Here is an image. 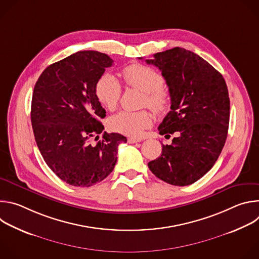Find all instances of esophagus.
Masks as SVG:
<instances>
[{"mask_svg": "<svg viewBox=\"0 0 259 259\" xmlns=\"http://www.w3.org/2000/svg\"><path fill=\"white\" fill-rule=\"evenodd\" d=\"M141 141V139H139V138H128V142L129 143H136V142H140Z\"/></svg>", "mask_w": 259, "mask_h": 259, "instance_id": "34e87169", "label": "esophagus"}]
</instances>
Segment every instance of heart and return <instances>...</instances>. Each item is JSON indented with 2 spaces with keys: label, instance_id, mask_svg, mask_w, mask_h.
I'll return each instance as SVG.
<instances>
[{
  "label": "heart",
  "instance_id": "b5f03b06",
  "mask_svg": "<svg viewBox=\"0 0 259 259\" xmlns=\"http://www.w3.org/2000/svg\"><path fill=\"white\" fill-rule=\"evenodd\" d=\"M125 83L144 93L143 105H147L155 113H163L170 102V95L164 86V78L156 69L142 64H131L123 69ZM95 93L99 102L107 109L113 110L121 97L122 86L118 79L104 73L96 83ZM152 124V115L147 110L120 112L108 121V126L115 132L130 137H139Z\"/></svg>",
  "mask_w": 259,
  "mask_h": 259
}]
</instances>
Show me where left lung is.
I'll return each instance as SVG.
<instances>
[{
    "mask_svg": "<svg viewBox=\"0 0 259 259\" xmlns=\"http://www.w3.org/2000/svg\"><path fill=\"white\" fill-rule=\"evenodd\" d=\"M145 62L162 71L171 98L159 133L177 134L172 144L162 145V155L149 168L172 186H189L213 167L225 146L230 123L226 81L209 62L184 48L156 53Z\"/></svg>",
    "mask_w": 259,
    "mask_h": 259,
    "instance_id": "8db88e82",
    "label": "left lung"
}]
</instances>
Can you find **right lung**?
<instances>
[{
  "label": "right lung",
  "mask_w": 259,
  "mask_h": 259,
  "mask_svg": "<svg viewBox=\"0 0 259 259\" xmlns=\"http://www.w3.org/2000/svg\"><path fill=\"white\" fill-rule=\"evenodd\" d=\"M114 60L97 51H79L44 69L36 81L30 119L48 167L73 187L88 188L107 177L127 138L102 132L105 117L95 87ZM103 139L93 143L92 139Z\"/></svg>",
  "instance_id": "1"
}]
</instances>
